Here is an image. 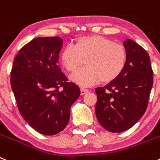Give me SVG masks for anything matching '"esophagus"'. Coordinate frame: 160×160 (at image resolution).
<instances>
[{
	"mask_svg": "<svg viewBox=\"0 0 160 160\" xmlns=\"http://www.w3.org/2000/svg\"><path fill=\"white\" fill-rule=\"evenodd\" d=\"M88 89H85V88L80 89V94H81L82 95H85V94L88 93Z\"/></svg>",
	"mask_w": 160,
	"mask_h": 160,
	"instance_id": "34e87169",
	"label": "esophagus"
}]
</instances>
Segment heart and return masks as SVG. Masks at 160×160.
Masks as SVG:
<instances>
[{
  "mask_svg": "<svg viewBox=\"0 0 160 160\" xmlns=\"http://www.w3.org/2000/svg\"><path fill=\"white\" fill-rule=\"evenodd\" d=\"M127 58L122 44L100 35H90L79 38L74 46L65 47L60 60L68 72L77 71L84 62L86 67L70 79L81 87H88L101 81L108 83L115 80L125 69Z\"/></svg>",
  "mask_w": 160,
  "mask_h": 160,
  "instance_id": "b5f03b06",
  "label": "heart"
}]
</instances>
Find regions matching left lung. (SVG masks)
<instances>
[{"instance_id": "left-lung-1", "label": "left lung", "mask_w": 160, "mask_h": 160, "mask_svg": "<svg viewBox=\"0 0 160 160\" xmlns=\"http://www.w3.org/2000/svg\"><path fill=\"white\" fill-rule=\"evenodd\" d=\"M127 62L122 73L104 87L97 88L95 114L102 127L121 132L133 126L144 115L153 85L148 53L131 39L124 42Z\"/></svg>"}]
</instances>
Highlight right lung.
Here are the masks:
<instances>
[{
  "instance_id": "1",
  "label": "right lung",
  "mask_w": 160,
  "mask_h": 160,
  "mask_svg": "<svg viewBox=\"0 0 160 160\" xmlns=\"http://www.w3.org/2000/svg\"><path fill=\"white\" fill-rule=\"evenodd\" d=\"M62 44L60 37L31 40L16 54L11 72L19 113L33 129L46 136L66 127L71 106L80 95V88L68 82L58 65Z\"/></svg>"
}]
</instances>
